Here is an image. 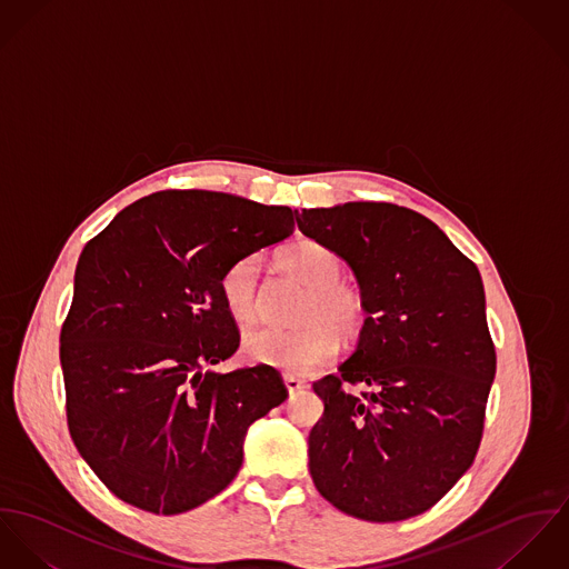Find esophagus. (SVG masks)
<instances>
[{
  "instance_id": "obj_1",
  "label": "esophagus",
  "mask_w": 569,
  "mask_h": 569,
  "mask_svg": "<svg viewBox=\"0 0 569 569\" xmlns=\"http://www.w3.org/2000/svg\"><path fill=\"white\" fill-rule=\"evenodd\" d=\"M283 381H286V388H288L290 395H295V392H299V390H303L308 386L306 379L295 378V376H283Z\"/></svg>"
}]
</instances>
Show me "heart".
<instances>
[{"label": "heart", "instance_id": "heart-1", "mask_svg": "<svg viewBox=\"0 0 569 569\" xmlns=\"http://www.w3.org/2000/svg\"><path fill=\"white\" fill-rule=\"evenodd\" d=\"M279 266L308 288L295 329H253L242 338V356L288 376H306L327 365L345 340H356L369 322L365 292L342 277V259L316 240H301L279 253ZM220 297L233 320L259 316V259L233 261L220 277Z\"/></svg>", "mask_w": 569, "mask_h": 569}]
</instances>
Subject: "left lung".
<instances>
[{"instance_id":"left-lung-1","label":"left lung","mask_w":569,"mask_h":569,"mask_svg":"<svg viewBox=\"0 0 569 569\" xmlns=\"http://www.w3.org/2000/svg\"><path fill=\"white\" fill-rule=\"evenodd\" d=\"M297 224L351 266L369 301L353 356L312 386L325 403L308 439L316 489L367 521L415 517L482 441L498 358L478 266L432 220L390 202L303 209Z\"/></svg>"}]
</instances>
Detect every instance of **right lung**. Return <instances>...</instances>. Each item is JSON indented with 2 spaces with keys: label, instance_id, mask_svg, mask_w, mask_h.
<instances>
[{
  "label": "right lung",
  "instance_id": "obj_1",
  "mask_svg": "<svg viewBox=\"0 0 569 569\" xmlns=\"http://www.w3.org/2000/svg\"><path fill=\"white\" fill-rule=\"evenodd\" d=\"M292 231L290 207L166 190L87 242L61 327L64 412L122 502L161 515L204 505L238 476L249 426L286 401L270 367H209L240 347L222 272Z\"/></svg>",
  "mask_w": 569,
  "mask_h": 569
}]
</instances>
